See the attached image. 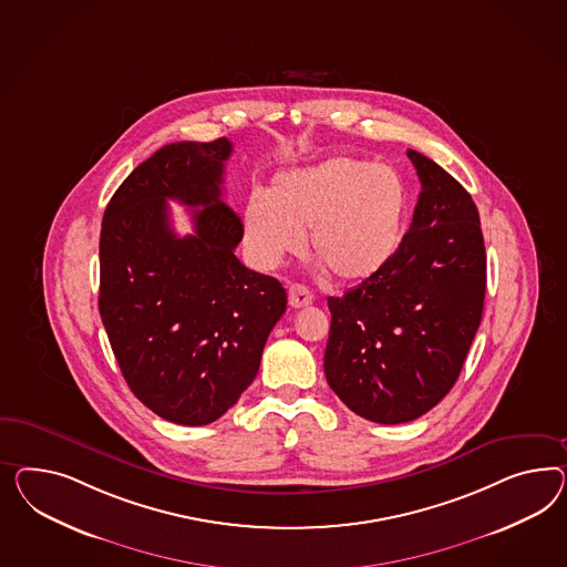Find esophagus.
I'll list each match as a JSON object with an SVG mask.
<instances>
[{
  "label": "esophagus",
  "mask_w": 567,
  "mask_h": 567,
  "mask_svg": "<svg viewBox=\"0 0 567 567\" xmlns=\"http://www.w3.org/2000/svg\"><path fill=\"white\" fill-rule=\"evenodd\" d=\"M289 303L295 309H299V307H307L313 303V295L311 291L303 287V285H291L289 287Z\"/></svg>",
  "instance_id": "34e87169"
}]
</instances>
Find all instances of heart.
Segmentation results:
<instances>
[{
	"label": "heart",
	"mask_w": 567,
	"mask_h": 567,
	"mask_svg": "<svg viewBox=\"0 0 567 567\" xmlns=\"http://www.w3.org/2000/svg\"><path fill=\"white\" fill-rule=\"evenodd\" d=\"M409 192L394 168L337 156L320 165L278 173L268 194L245 202L244 241L260 268H276L309 247L342 282L380 275L394 260Z\"/></svg>",
	"instance_id": "1"
}]
</instances>
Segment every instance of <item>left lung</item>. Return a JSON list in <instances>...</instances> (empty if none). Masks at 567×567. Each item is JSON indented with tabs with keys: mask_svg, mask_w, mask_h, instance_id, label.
Masks as SVG:
<instances>
[{
	"mask_svg": "<svg viewBox=\"0 0 567 567\" xmlns=\"http://www.w3.org/2000/svg\"><path fill=\"white\" fill-rule=\"evenodd\" d=\"M421 194L394 260L330 297L323 371L352 413L399 425L452 390L473 344L487 289L478 210L462 185L409 151Z\"/></svg>",
	"mask_w": 567,
	"mask_h": 567,
	"instance_id": "8db88e82",
	"label": "left lung"
}]
</instances>
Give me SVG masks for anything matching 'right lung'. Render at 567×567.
I'll return each mask as SVG.
<instances>
[{
  "label": "right lung",
  "mask_w": 567,
  "mask_h": 567,
  "mask_svg": "<svg viewBox=\"0 0 567 567\" xmlns=\"http://www.w3.org/2000/svg\"><path fill=\"white\" fill-rule=\"evenodd\" d=\"M227 138L177 142L134 168L103 215L99 311L134 396L177 425H208L254 382L287 291L235 256L241 218L223 199ZM167 198L197 208L169 227Z\"/></svg>",
  "instance_id": "right-lung-1"
}]
</instances>
